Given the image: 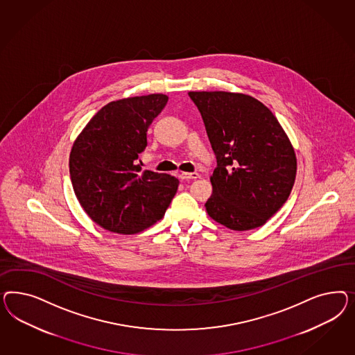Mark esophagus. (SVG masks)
Returning <instances> with one entry per match:
<instances>
[{
  "instance_id": "esophagus-1",
  "label": "esophagus",
  "mask_w": 355,
  "mask_h": 355,
  "mask_svg": "<svg viewBox=\"0 0 355 355\" xmlns=\"http://www.w3.org/2000/svg\"><path fill=\"white\" fill-rule=\"evenodd\" d=\"M180 178L182 181H189V180H198L199 178V174L198 173H187L182 172L180 174Z\"/></svg>"
}]
</instances>
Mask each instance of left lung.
<instances>
[{"label":"left lung","mask_w":355,"mask_h":355,"mask_svg":"<svg viewBox=\"0 0 355 355\" xmlns=\"http://www.w3.org/2000/svg\"><path fill=\"white\" fill-rule=\"evenodd\" d=\"M217 159L207 214L232 230L264 225L288 200L297 157L273 113L255 97L225 91L189 92Z\"/></svg>","instance_id":"left-lung-1"}]
</instances>
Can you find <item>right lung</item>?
<instances>
[{"mask_svg": "<svg viewBox=\"0 0 355 355\" xmlns=\"http://www.w3.org/2000/svg\"><path fill=\"white\" fill-rule=\"evenodd\" d=\"M166 103L162 94L110 101L73 144L69 168L76 199L109 232H143L162 220L177 193L175 177L141 172L138 162L147 147V130Z\"/></svg>", "mask_w": 355, "mask_h": 355, "instance_id": "obj_1", "label": "right lung"}]
</instances>
